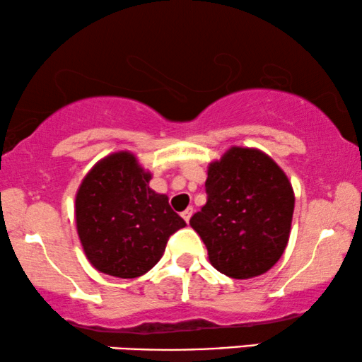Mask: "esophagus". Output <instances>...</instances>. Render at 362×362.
I'll return each mask as SVG.
<instances>
[{
	"label": "esophagus",
	"mask_w": 362,
	"mask_h": 362,
	"mask_svg": "<svg viewBox=\"0 0 362 362\" xmlns=\"http://www.w3.org/2000/svg\"><path fill=\"white\" fill-rule=\"evenodd\" d=\"M182 219H185L186 223H189V219H191V216H192V208H187L186 211H182Z\"/></svg>",
	"instance_id": "34e87169"
}]
</instances>
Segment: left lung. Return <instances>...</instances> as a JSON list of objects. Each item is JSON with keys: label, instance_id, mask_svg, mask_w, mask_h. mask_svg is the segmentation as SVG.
Wrapping results in <instances>:
<instances>
[{"label": "left lung", "instance_id": "left-lung-1", "mask_svg": "<svg viewBox=\"0 0 362 362\" xmlns=\"http://www.w3.org/2000/svg\"><path fill=\"white\" fill-rule=\"evenodd\" d=\"M206 204L191 228L209 262L234 279L269 271L288 246L294 191L284 171L256 148L233 146L208 168Z\"/></svg>", "mask_w": 362, "mask_h": 362}]
</instances>
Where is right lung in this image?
Listing matches in <instances>:
<instances>
[{
  "label": "right lung",
  "instance_id": "right-lung-1",
  "mask_svg": "<svg viewBox=\"0 0 362 362\" xmlns=\"http://www.w3.org/2000/svg\"><path fill=\"white\" fill-rule=\"evenodd\" d=\"M151 173L133 153L98 161L76 192V229L88 261L101 273L131 279L161 259L171 234L186 223L166 194L149 187Z\"/></svg>",
  "mask_w": 362,
  "mask_h": 362
}]
</instances>
